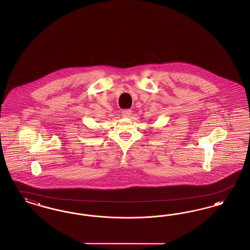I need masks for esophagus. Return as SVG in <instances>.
Returning a JSON list of instances; mask_svg holds the SVG:
<instances>
[{"label":"esophagus","mask_w":250,"mask_h":250,"mask_svg":"<svg viewBox=\"0 0 250 250\" xmlns=\"http://www.w3.org/2000/svg\"><path fill=\"white\" fill-rule=\"evenodd\" d=\"M131 113H132V111H131V109H128V108L122 110V115H123L124 117H125V118L129 117L131 115Z\"/></svg>","instance_id":"obj_1"}]
</instances>
